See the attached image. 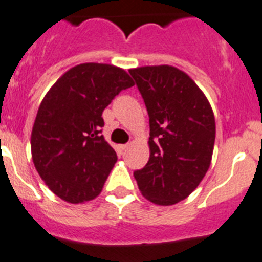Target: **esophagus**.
I'll return each mask as SVG.
<instances>
[{"label": "esophagus", "mask_w": 262, "mask_h": 262, "mask_svg": "<svg viewBox=\"0 0 262 262\" xmlns=\"http://www.w3.org/2000/svg\"><path fill=\"white\" fill-rule=\"evenodd\" d=\"M129 148H130V144H125V145H121L120 146L121 152H126V150L129 149Z\"/></svg>", "instance_id": "34e87169"}]
</instances>
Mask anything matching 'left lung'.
<instances>
[{
  "label": "left lung",
  "mask_w": 262,
  "mask_h": 262,
  "mask_svg": "<svg viewBox=\"0 0 262 262\" xmlns=\"http://www.w3.org/2000/svg\"><path fill=\"white\" fill-rule=\"evenodd\" d=\"M149 116V160L135 172L138 188L155 205L186 199L211 164L215 118L196 83L172 66L129 70Z\"/></svg>",
  "instance_id": "1"
}]
</instances>
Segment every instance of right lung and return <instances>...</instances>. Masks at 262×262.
I'll return each mask as SVG.
<instances>
[{"label":"right lung","instance_id":"add662e5","mask_svg":"<svg viewBox=\"0 0 262 262\" xmlns=\"http://www.w3.org/2000/svg\"><path fill=\"white\" fill-rule=\"evenodd\" d=\"M133 84L120 67L83 63L64 72L42 98L32 129V160L60 199L83 203L101 193L117 161L101 135L102 113Z\"/></svg>","mask_w":262,"mask_h":262}]
</instances>
